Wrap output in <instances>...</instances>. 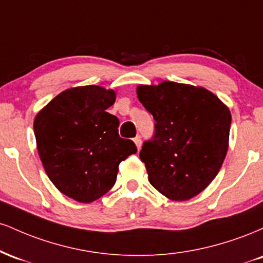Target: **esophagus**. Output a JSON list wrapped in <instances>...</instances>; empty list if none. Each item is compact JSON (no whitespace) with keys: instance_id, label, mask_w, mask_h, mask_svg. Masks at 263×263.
<instances>
[{"instance_id":"1","label":"esophagus","mask_w":263,"mask_h":263,"mask_svg":"<svg viewBox=\"0 0 263 263\" xmlns=\"http://www.w3.org/2000/svg\"><path fill=\"white\" fill-rule=\"evenodd\" d=\"M134 142L136 143V146H137L138 149H141V146H142V138L141 136H136L134 138Z\"/></svg>"}]
</instances>
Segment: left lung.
Returning a JSON list of instances; mask_svg holds the SVG:
<instances>
[{"instance_id": "obj_1", "label": "left lung", "mask_w": 263, "mask_h": 263, "mask_svg": "<svg viewBox=\"0 0 263 263\" xmlns=\"http://www.w3.org/2000/svg\"><path fill=\"white\" fill-rule=\"evenodd\" d=\"M137 96L156 121L140 152L149 183L172 200L195 197L224 162L230 111L209 90L173 81L138 86Z\"/></svg>"}]
</instances>
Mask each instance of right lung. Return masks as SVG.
<instances>
[{"mask_svg":"<svg viewBox=\"0 0 263 263\" xmlns=\"http://www.w3.org/2000/svg\"><path fill=\"white\" fill-rule=\"evenodd\" d=\"M116 95L87 85L60 92L34 120L45 173L66 197L91 203L116 183L119 164L137 152L119 135V119L106 112Z\"/></svg>","mask_w":263,"mask_h":263,"instance_id":"obj_1","label":"right lung"}]
</instances>
